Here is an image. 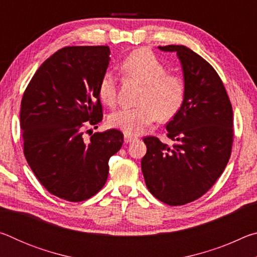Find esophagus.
I'll use <instances>...</instances> for the list:
<instances>
[{
  "instance_id": "esophagus-1",
  "label": "esophagus",
  "mask_w": 257,
  "mask_h": 257,
  "mask_svg": "<svg viewBox=\"0 0 257 257\" xmlns=\"http://www.w3.org/2000/svg\"><path fill=\"white\" fill-rule=\"evenodd\" d=\"M135 139H136V137H134V136H132V135H127V134H124V142L127 143H132L133 141H135Z\"/></svg>"
}]
</instances>
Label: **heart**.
<instances>
[{"instance_id":"b5f03b06","label":"heart","mask_w":257,"mask_h":257,"mask_svg":"<svg viewBox=\"0 0 257 257\" xmlns=\"http://www.w3.org/2000/svg\"><path fill=\"white\" fill-rule=\"evenodd\" d=\"M125 76L143 85L139 105L120 108L108 118V124L127 135H138L158 119L161 122L171 120L179 113L186 97L185 82L181 77L168 73L167 68L153 52L138 49L121 63ZM101 101L113 106L116 101V81L112 73H105L98 86Z\"/></svg>"}]
</instances>
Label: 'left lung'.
<instances>
[{"mask_svg": "<svg viewBox=\"0 0 257 257\" xmlns=\"http://www.w3.org/2000/svg\"><path fill=\"white\" fill-rule=\"evenodd\" d=\"M181 63L186 97L167 124L172 146L145 137L142 171L151 194L171 206L203 196L222 175L233 141L232 106L222 80L207 61L184 45L159 46Z\"/></svg>", "mask_w": 257, "mask_h": 257, "instance_id": "left-lung-1", "label": "left lung"}]
</instances>
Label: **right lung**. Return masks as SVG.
Segmentation results:
<instances>
[{"instance_id":"1","label":"right lung","mask_w":257,"mask_h":257,"mask_svg":"<svg viewBox=\"0 0 257 257\" xmlns=\"http://www.w3.org/2000/svg\"><path fill=\"white\" fill-rule=\"evenodd\" d=\"M108 62V46L63 47L38 68L21 101L26 160L52 195L69 202L102 189L108 160L123 143L116 129L82 139V123L102 121L98 86Z\"/></svg>"}]
</instances>
